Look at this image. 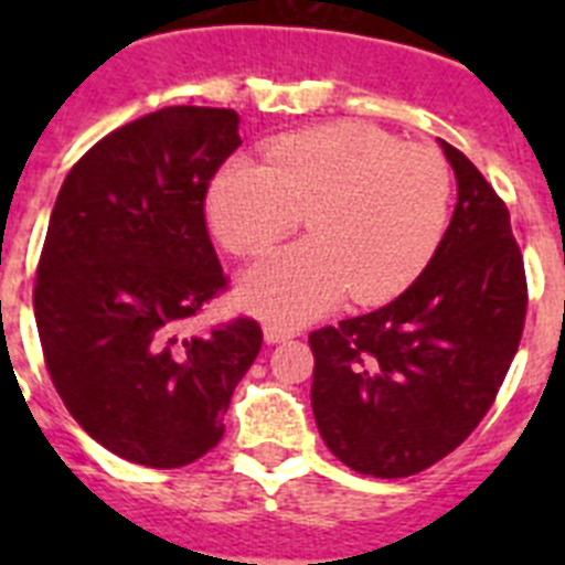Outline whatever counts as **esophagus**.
<instances>
[{
  "instance_id": "34e87169",
  "label": "esophagus",
  "mask_w": 565,
  "mask_h": 565,
  "mask_svg": "<svg viewBox=\"0 0 565 565\" xmlns=\"http://www.w3.org/2000/svg\"><path fill=\"white\" fill-rule=\"evenodd\" d=\"M266 342L268 344H277V342H286V339H294L297 337V331H294V328H282V326H266Z\"/></svg>"
}]
</instances>
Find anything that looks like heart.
Here are the masks:
<instances>
[{"instance_id": "1", "label": "heart", "mask_w": 565, "mask_h": 565, "mask_svg": "<svg viewBox=\"0 0 565 565\" xmlns=\"http://www.w3.org/2000/svg\"><path fill=\"white\" fill-rule=\"evenodd\" d=\"M452 178L433 147L402 143L371 124H333L279 138L263 167L232 163L209 189L223 246L254 254L308 214L311 237L248 268L239 297L274 326L396 297L424 271L450 214Z\"/></svg>"}]
</instances>
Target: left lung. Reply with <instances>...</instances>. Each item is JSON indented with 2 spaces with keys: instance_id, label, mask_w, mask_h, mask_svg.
Wrapping results in <instances>:
<instances>
[{
  "instance_id": "1",
  "label": "left lung",
  "mask_w": 565,
  "mask_h": 565,
  "mask_svg": "<svg viewBox=\"0 0 565 565\" xmlns=\"http://www.w3.org/2000/svg\"><path fill=\"white\" fill-rule=\"evenodd\" d=\"M458 203L422 277L393 302L308 337L311 407L328 450L362 476L407 478L469 438L526 322V271L507 203L441 141Z\"/></svg>"
}]
</instances>
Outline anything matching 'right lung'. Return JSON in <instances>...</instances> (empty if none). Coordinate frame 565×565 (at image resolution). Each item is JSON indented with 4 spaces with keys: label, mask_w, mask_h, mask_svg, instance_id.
Listing matches in <instances>:
<instances>
[{
    "label": "right lung",
    "mask_w": 565,
    "mask_h": 565,
    "mask_svg": "<svg viewBox=\"0 0 565 565\" xmlns=\"http://www.w3.org/2000/svg\"><path fill=\"white\" fill-rule=\"evenodd\" d=\"M237 113L163 107L104 135L58 189L33 286L39 339L70 416L152 469L186 467L226 433L257 359V319L186 326L228 288L206 192L239 147Z\"/></svg>",
    "instance_id": "add662e5"
}]
</instances>
